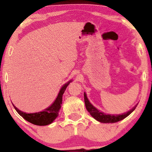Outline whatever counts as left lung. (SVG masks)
Here are the masks:
<instances>
[{"mask_svg": "<svg viewBox=\"0 0 152 152\" xmlns=\"http://www.w3.org/2000/svg\"><path fill=\"white\" fill-rule=\"evenodd\" d=\"M84 102L85 105H86V108L87 111L90 113L93 117L95 118L97 121L102 122V123H115L121 121V120L124 119L129 115L131 113H132L134 111V109L137 107V104L132 108V109L127 111L126 113H124L123 114H118V115H111V114H106L102 112V111H99L98 109H96L94 106L92 105L88 100L86 97V94L84 93Z\"/></svg>", "mask_w": 152, "mask_h": 152, "instance_id": "1", "label": "left lung"}]
</instances>
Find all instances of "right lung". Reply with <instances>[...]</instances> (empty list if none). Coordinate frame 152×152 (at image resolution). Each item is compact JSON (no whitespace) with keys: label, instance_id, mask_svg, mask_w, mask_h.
<instances>
[{"label":"right lung","instance_id":"obj_1","mask_svg":"<svg viewBox=\"0 0 152 152\" xmlns=\"http://www.w3.org/2000/svg\"><path fill=\"white\" fill-rule=\"evenodd\" d=\"M70 82L71 81L64 85L61 89L60 90L58 96H57L55 102H53V104L48 108L43 110V111L34 113V114H26V113L23 112V111L17 109L13 104V106H14L15 109L16 110L17 112L23 118H25L26 121L30 122V123L33 124L38 125V126H46V125L50 124L58 116L59 110H60L61 107V105L62 104L63 94H64V91H65L66 88H67V86L70 83Z\"/></svg>","mask_w":152,"mask_h":152}]
</instances>
